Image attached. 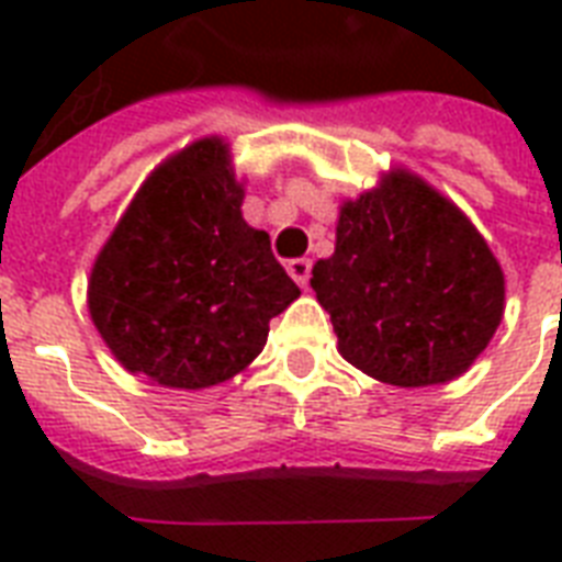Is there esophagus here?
<instances>
[{"instance_id": "esophagus-1", "label": "esophagus", "mask_w": 562, "mask_h": 562, "mask_svg": "<svg viewBox=\"0 0 562 562\" xmlns=\"http://www.w3.org/2000/svg\"><path fill=\"white\" fill-rule=\"evenodd\" d=\"M289 273H291V280L297 282L300 289H306L308 277H312V262H308V259H291Z\"/></svg>"}]
</instances>
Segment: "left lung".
I'll return each instance as SVG.
<instances>
[{
	"label": "left lung",
	"instance_id": "obj_1",
	"mask_svg": "<svg viewBox=\"0 0 562 562\" xmlns=\"http://www.w3.org/2000/svg\"><path fill=\"white\" fill-rule=\"evenodd\" d=\"M312 289L344 359L396 387L463 375L505 315V271L479 227L402 166L338 206Z\"/></svg>",
	"mask_w": 562,
	"mask_h": 562
}]
</instances>
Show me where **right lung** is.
<instances>
[{"mask_svg":"<svg viewBox=\"0 0 562 562\" xmlns=\"http://www.w3.org/2000/svg\"><path fill=\"white\" fill-rule=\"evenodd\" d=\"M241 201L221 136L175 151L136 189L87 285L92 324L127 373L178 391L227 382L300 297Z\"/></svg>","mask_w":562,"mask_h":562,"instance_id":"add662e5","label":"right lung"}]
</instances>
